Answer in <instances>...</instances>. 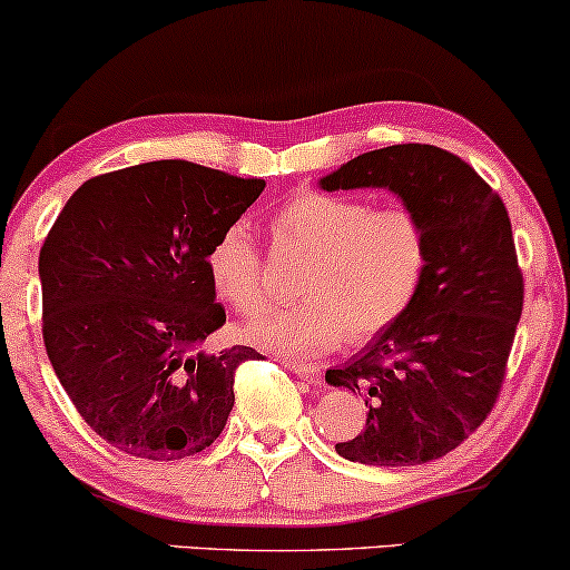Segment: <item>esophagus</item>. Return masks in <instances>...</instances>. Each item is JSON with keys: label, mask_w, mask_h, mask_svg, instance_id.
Here are the masks:
<instances>
[{"label": "esophagus", "mask_w": 570, "mask_h": 570, "mask_svg": "<svg viewBox=\"0 0 570 570\" xmlns=\"http://www.w3.org/2000/svg\"><path fill=\"white\" fill-rule=\"evenodd\" d=\"M289 368L294 374L299 376V380H305L307 385H315V382H321V368L313 366V363H305V361H289Z\"/></svg>", "instance_id": "esophagus-1"}]
</instances>
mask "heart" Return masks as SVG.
<instances>
[{"mask_svg":"<svg viewBox=\"0 0 570 570\" xmlns=\"http://www.w3.org/2000/svg\"><path fill=\"white\" fill-rule=\"evenodd\" d=\"M273 233L307 255L303 303L259 315L246 337L281 353H326L342 340L366 342L403 318L430 263V233L409 204L372 207L355 196L299 190L273 215ZM212 289L242 315L267 303L263 259L244 223L207 249Z\"/></svg>","mask_w":570,"mask_h":570,"instance_id":"obj_1","label":"heart"}]
</instances>
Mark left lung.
<instances>
[{"label": "left lung", "instance_id": "1", "mask_svg": "<svg viewBox=\"0 0 570 570\" xmlns=\"http://www.w3.org/2000/svg\"><path fill=\"white\" fill-rule=\"evenodd\" d=\"M321 188H390L430 233L428 276L403 318L326 372L328 385L353 390L368 406L361 433L334 449L380 468L441 459L497 406L523 313L504 202L468 161L422 142L355 156Z\"/></svg>", "mask_w": 570, "mask_h": 570}]
</instances>
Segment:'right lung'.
<instances>
[{
    "label": "right lung",
    "mask_w": 570,
    "mask_h": 570,
    "mask_svg": "<svg viewBox=\"0 0 570 570\" xmlns=\"http://www.w3.org/2000/svg\"><path fill=\"white\" fill-rule=\"evenodd\" d=\"M265 180L183 159L116 169L66 202L39 252L42 337L79 416L114 449L173 462L217 441L244 345L204 353L225 324L207 249Z\"/></svg>",
    "instance_id": "add662e5"
}]
</instances>
